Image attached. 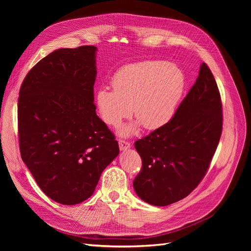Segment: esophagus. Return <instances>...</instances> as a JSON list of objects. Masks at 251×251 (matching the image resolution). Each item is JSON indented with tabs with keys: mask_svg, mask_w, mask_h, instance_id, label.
<instances>
[{
	"mask_svg": "<svg viewBox=\"0 0 251 251\" xmlns=\"http://www.w3.org/2000/svg\"><path fill=\"white\" fill-rule=\"evenodd\" d=\"M131 144L128 141L125 140H119V148H120L121 151H127L128 149H130Z\"/></svg>",
	"mask_w": 251,
	"mask_h": 251,
	"instance_id": "obj_1",
	"label": "esophagus"
}]
</instances>
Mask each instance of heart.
<instances>
[{"label": "heart", "instance_id": "heart-1", "mask_svg": "<svg viewBox=\"0 0 251 251\" xmlns=\"http://www.w3.org/2000/svg\"><path fill=\"white\" fill-rule=\"evenodd\" d=\"M112 89L100 88L96 107L101 120L117 127L132 114L136 121L119 130L121 136L165 126L175 114L182 97L184 75L177 66L159 60H148L124 66L112 78Z\"/></svg>", "mask_w": 251, "mask_h": 251}]
</instances>
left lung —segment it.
Returning <instances> with one entry per match:
<instances>
[{"label": "left lung", "instance_id": "8db88e82", "mask_svg": "<svg viewBox=\"0 0 251 251\" xmlns=\"http://www.w3.org/2000/svg\"><path fill=\"white\" fill-rule=\"evenodd\" d=\"M223 128L215 77L202 63L199 77L174 117L135 142L142 168L133 181L140 199L165 206L189 195L204 177Z\"/></svg>", "mask_w": 251, "mask_h": 251}]
</instances>
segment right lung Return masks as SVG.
Segmentation results:
<instances>
[{
  "instance_id": "right-lung-1",
  "label": "right lung",
  "mask_w": 251,
  "mask_h": 251,
  "mask_svg": "<svg viewBox=\"0 0 251 251\" xmlns=\"http://www.w3.org/2000/svg\"><path fill=\"white\" fill-rule=\"evenodd\" d=\"M97 50H54L28 72L19 91L22 161L39 188L61 204L86 201L119 154L114 134L96 113Z\"/></svg>"
}]
</instances>
